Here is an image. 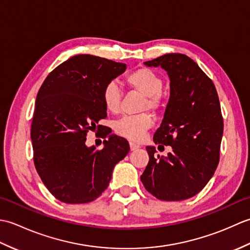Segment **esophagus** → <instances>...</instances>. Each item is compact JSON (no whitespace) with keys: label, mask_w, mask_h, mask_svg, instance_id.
<instances>
[{"label":"esophagus","mask_w":250,"mask_h":250,"mask_svg":"<svg viewBox=\"0 0 250 250\" xmlns=\"http://www.w3.org/2000/svg\"><path fill=\"white\" fill-rule=\"evenodd\" d=\"M140 146L139 145H137V144H134V143H130V148H131V150H136L137 149V148H139Z\"/></svg>","instance_id":"obj_1"}]
</instances>
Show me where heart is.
Segmentation results:
<instances>
[{"mask_svg": "<svg viewBox=\"0 0 250 250\" xmlns=\"http://www.w3.org/2000/svg\"><path fill=\"white\" fill-rule=\"evenodd\" d=\"M128 86L144 95L142 110L156 111L161 108L163 99L161 90L163 79L155 71L148 67H140L125 76ZM102 101L106 110L117 114L121 106V90L115 82H108L102 89ZM151 126L150 117L146 114L124 117L116 122V133L132 142L144 140L147 130Z\"/></svg>", "mask_w": 250, "mask_h": 250, "instance_id": "obj_1", "label": "heart"}]
</instances>
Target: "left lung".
Listing matches in <instances>:
<instances>
[{
  "instance_id": "obj_1",
  "label": "left lung",
  "mask_w": 250,
  "mask_h": 250,
  "mask_svg": "<svg viewBox=\"0 0 250 250\" xmlns=\"http://www.w3.org/2000/svg\"><path fill=\"white\" fill-rule=\"evenodd\" d=\"M145 64L161 66L171 81V95L153 142L173 150L161 158L155 147H146L149 162L141 180L159 200L189 199L205 187L219 163L224 119L218 94L211 79L186 55H163Z\"/></svg>"
}]
</instances>
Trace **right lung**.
Here are the masks:
<instances>
[{
  "instance_id": "obj_1",
  "label": "right lung",
  "mask_w": 250,
  "mask_h": 250,
  "mask_svg": "<svg viewBox=\"0 0 250 250\" xmlns=\"http://www.w3.org/2000/svg\"><path fill=\"white\" fill-rule=\"evenodd\" d=\"M125 67L105 58L74 56L50 72L39 90L31 125L34 166L61 202L83 204L99 198L114 167L128 155V141L98 125L107 117L102 89ZM97 128L108 137L101 151L84 144L87 132Z\"/></svg>"
}]
</instances>
